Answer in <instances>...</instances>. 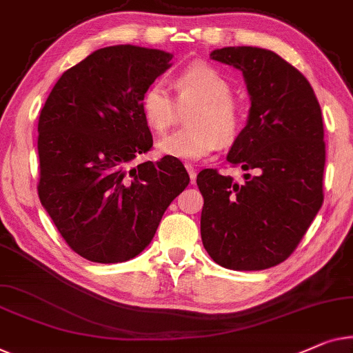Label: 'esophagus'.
Masks as SVG:
<instances>
[{
	"label": "esophagus",
	"instance_id": "34e87169",
	"mask_svg": "<svg viewBox=\"0 0 353 353\" xmlns=\"http://www.w3.org/2000/svg\"><path fill=\"white\" fill-rule=\"evenodd\" d=\"M186 167V170H188V173H189V178H191V183H196V168H194L191 164H186L185 165Z\"/></svg>",
	"mask_w": 353,
	"mask_h": 353
}]
</instances>
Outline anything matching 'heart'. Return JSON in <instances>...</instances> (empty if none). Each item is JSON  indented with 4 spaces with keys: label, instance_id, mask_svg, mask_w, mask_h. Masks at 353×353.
I'll use <instances>...</instances> for the list:
<instances>
[{
    "label": "heart",
    "instance_id": "b5f03b06",
    "mask_svg": "<svg viewBox=\"0 0 353 353\" xmlns=\"http://www.w3.org/2000/svg\"><path fill=\"white\" fill-rule=\"evenodd\" d=\"M173 85L176 100L159 81L148 85L140 100L143 117L157 134L175 124L180 108L192 106L186 114L188 127L157 141L161 154L196 161L210 154L219 143L231 145L237 140L243 108L218 70L205 63L191 65L176 76Z\"/></svg>",
    "mask_w": 353,
    "mask_h": 353
}]
</instances>
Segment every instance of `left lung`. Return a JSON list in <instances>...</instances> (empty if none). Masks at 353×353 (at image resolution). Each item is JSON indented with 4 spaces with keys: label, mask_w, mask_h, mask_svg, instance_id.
<instances>
[{
    "label": "left lung",
    "mask_w": 353,
    "mask_h": 353,
    "mask_svg": "<svg viewBox=\"0 0 353 353\" xmlns=\"http://www.w3.org/2000/svg\"><path fill=\"white\" fill-rule=\"evenodd\" d=\"M210 57L242 71L252 106L228 154L243 181L216 168L197 175L202 243L226 269H268L294 252L323 203L321 110L304 74L272 50L239 46Z\"/></svg>",
    "instance_id": "8db88e82"
}]
</instances>
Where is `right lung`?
<instances>
[{
  "label": "right lung",
  "instance_id": "1",
  "mask_svg": "<svg viewBox=\"0 0 353 353\" xmlns=\"http://www.w3.org/2000/svg\"><path fill=\"white\" fill-rule=\"evenodd\" d=\"M170 60L130 44L99 49L60 76L41 110L39 201L68 247L92 263L141 253L189 183L176 157L130 167L152 146L141 95Z\"/></svg>",
  "mask_w": 353,
  "mask_h": 353
}]
</instances>
